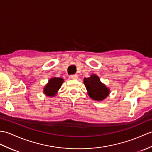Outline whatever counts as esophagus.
I'll return each mask as SVG.
<instances>
[{
	"label": "esophagus",
	"instance_id": "1",
	"mask_svg": "<svg viewBox=\"0 0 152 152\" xmlns=\"http://www.w3.org/2000/svg\"><path fill=\"white\" fill-rule=\"evenodd\" d=\"M77 77V75H70L69 76L70 79H76Z\"/></svg>",
	"mask_w": 152,
	"mask_h": 152
}]
</instances>
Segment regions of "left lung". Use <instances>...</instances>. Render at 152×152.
Instances as JSON below:
<instances>
[{"label":"left lung","mask_w":152,"mask_h":152,"mask_svg":"<svg viewBox=\"0 0 152 152\" xmlns=\"http://www.w3.org/2000/svg\"><path fill=\"white\" fill-rule=\"evenodd\" d=\"M83 83L90 98L96 101H102L106 98L110 92L104 83L100 82L99 77L92 75L89 77L84 78Z\"/></svg>","instance_id":"1"}]
</instances>
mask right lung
<instances>
[{
  "mask_svg": "<svg viewBox=\"0 0 152 152\" xmlns=\"http://www.w3.org/2000/svg\"><path fill=\"white\" fill-rule=\"evenodd\" d=\"M63 82L62 77H54L48 80V83L44 87V94L48 96H54L57 94Z\"/></svg>",
  "mask_w": 152,
  "mask_h": 152,
  "instance_id": "right-lung-1",
  "label": "right lung"
}]
</instances>
